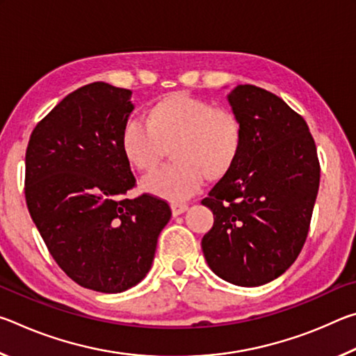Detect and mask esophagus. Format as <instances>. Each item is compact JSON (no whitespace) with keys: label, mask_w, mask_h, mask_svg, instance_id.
<instances>
[{"label":"esophagus","mask_w":356,"mask_h":356,"mask_svg":"<svg viewBox=\"0 0 356 356\" xmlns=\"http://www.w3.org/2000/svg\"><path fill=\"white\" fill-rule=\"evenodd\" d=\"M171 209H172V215L177 216V215H182L184 212H186L188 206H186V204H182V202H174V204H171Z\"/></svg>","instance_id":"34e87169"}]
</instances>
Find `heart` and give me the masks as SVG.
Returning a JSON list of instances; mask_svg holds the SVG:
<instances>
[{
  "instance_id": "1",
  "label": "heart",
  "mask_w": 356,
  "mask_h": 356,
  "mask_svg": "<svg viewBox=\"0 0 356 356\" xmlns=\"http://www.w3.org/2000/svg\"><path fill=\"white\" fill-rule=\"evenodd\" d=\"M120 150L136 171L150 174L171 147L174 161L144 180V190L185 201L209 179L218 182L242 155L245 130L238 114L185 92H171L147 106L146 124L130 119L120 130Z\"/></svg>"
}]
</instances>
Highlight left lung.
Segmentation results:
<instances>
[{
  "label": "left lung",
  "mask_w": 356,
  "mask_h": 356,
  "mask_svg": "<svg viewBox=\"0 0 356 356\" xmlns=\"http://www.w3.org/2000/svg\"><path fill=\"white\" fill-rule=\"evenodd\" d=\"M227 99L245 143L234 170L201 201L213 212L201 246L220 278L254 287L281 276L303 248L321 163L306 120L278 95L240 84Z\"/></svg>",
  "instance_id": "1"
}]
</instances>
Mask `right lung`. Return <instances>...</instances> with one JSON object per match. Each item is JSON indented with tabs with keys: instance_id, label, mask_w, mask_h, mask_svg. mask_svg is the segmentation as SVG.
Instances as JSON below:
<instances>
[{
	"instance_id": "add662e5",
	"label": "right lung",
	"mask_w": 356,
	"mask_h": 356,
	"mask_svg": "<svg viewBox=\"0 0 356 356\" xmlns=\"http://www.w3.org/2000/svg\"><path fill=\"white\" fill-rule=\"evenodd\" d=\"M131 91L95 81L59 102L35 125L25 156L29 215L63 272L118 293L138 284L171 218L165 200L143 193L120 150Z\"/></svg>"
}]
</instances>
